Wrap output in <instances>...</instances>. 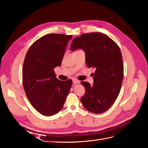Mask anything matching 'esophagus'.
<instances>
[{
	"label": "esophagus",
	"instance_id": "34e87169",
	"mask_svg": "<svg viewBox=\"0 0 148 148\" xmlns=\"http://www.w3.org/2000/svg\"><path fill=\"white\" fill-rule=\"evenodd\" d=\"M79 81H78V79H73V83H74V84H78V83H79Z\"/></svg>",
	"mask_w": 148,
	"mask_h": 148
}]
</instances>
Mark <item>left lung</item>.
Here are the masks:
<instances>
[{
    "mask_svg": "<svg viewBox=\"0 0 148 148\" xmlns=\"http://www.w3.org/2000/svg\"><path fill=\"white\" fill-rule=\"evenodd\" d=\"M82 49L86 64L95 69L94 83L82 82L85 93L81 98L84 108L94 114H102L114 104L123 79L122 53L118 45L108 36L101 33L83 34L75 38L70 49Z\"/></svg>",
    "mask_w": 148,
    "mask_h": 148,
    "instance_id": "obj_1",
    "label": "left lung"
}]
</instances>
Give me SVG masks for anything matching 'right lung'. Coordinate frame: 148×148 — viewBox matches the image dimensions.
Instances as JSON below:
<instances>
[{"instance_id":"obj_1","label":"right lung","mask_w":148,"mask_h":148,"mask_svg":"<svg viewBox=\"0 0 148 148\" xmlns=\"http://www.w3.org/2000/svg\"><path fill=\"white\" fill-rule=\"evenodd\" d=\"M72 35L49 34L40 38L28 49L23 66L26 95L34 109L52 116L62 109L72 80L60 81L54 69L62 64L66 47Z\"/></svg>"}]
</instances>
